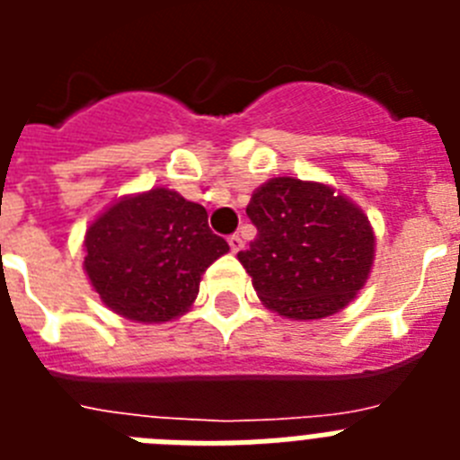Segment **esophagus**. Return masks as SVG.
<instances>
[{"label": "esophagus", "instance_id": "34e87169", "mask_svg": "<svg viewBox=\"0 0 460 460\" xmlns=\"http://www.w3.org/2000/svg\"><path fill=\"white\" fill-rule=\"evenodd\" d=\"M227 243H230V251H233V253H239L243 246V239L239 237V234H230V237H227Z\"/></svg>", "mask_w": 460, "mask_h": 460}]
</instances>
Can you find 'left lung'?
<instances>
[{
	"label": "left lung",
	"mask_w": 460,
	"mask_h": 460,
	"mask_svg": "<svg viewBox=\"0 0 460 460\" xmlns=\"http://www.w3.org/2000/svg\"><path fill=\"white\" fill-rule=\"evenodd\" d=\"M246 214L258 237L237 258L279 315L327 318L367 283L376 237L364 211L334 189L276 177L255 190Z\"/></svg>",
	"instance_id": "8db88e82"
}]
</instances>
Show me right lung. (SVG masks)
Returning <instances> with one entry per match:
<instances>
[{"label":"right lung","mask_w":460,"mask_h":460,"mask_svg":"<svg viewBox=\"0 0 460 460\" xmlns=\"http://www.w3.org/2000/svg\"><path fill=\"white\" fill-rule=\"evenodd\" d=\"M230 246L202 205L177 190L124 198L89 226L84 270L101 302L137 323H165L193 304L200 276Z\"/></svg>","instance_id":"1"}]
</instances>
